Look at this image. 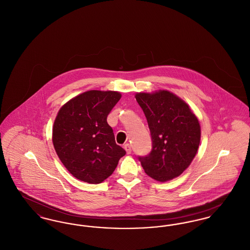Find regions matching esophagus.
<instances>
[{"label": "esophagus", "mask_w": 250, "mask_h": 250, "mask_svg": "<svg viewBox=\"0 0 250 250\" xmlns=\"http://www.w3.org/2000/svg\"><path fill=\"white\" fill-rule=\"evenodd\" d=\"M124 148H125V150L126 151V153L129 155L131 154V146L129 143H126L125 146H124Z\"/></svg>", "instance_id": "34e87169"}]
</instances>
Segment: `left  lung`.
Here are the masks:
<instances>
[{"label":"left lung","mask_w":250,"mask_h":250,"mask_svg":"<svg viewBox=\"0 0 250 250\" xmlns=\"http://www.w3.org/2000/svg\"><path fill=\"white\" fill-rule=\"evenodd\" d=\"M152 137V151L139 156L144 171L159 182L178 177L190 165L201 142V125L189 106L177 95L159 90L138 93Z\"/></svg>","instance_id":"8db88e82"}]
</instances>
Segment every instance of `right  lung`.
<instances>
[{
    "mask_svg": "<svg viewBox=\"0 0 250 250\" xmlns=\"http://www.w3.org/2000/svg\"><path fill=\"white\" fill-rule=\"evenodd\" d=\"M122 95L87 91L60 108L52 143L60 160L75 178L100 184L110 176L125 151L115 143L107 117Z\"/></svg>",
    "mask_w": 250,
    "mask_h": 250,
    "instance_id": "1",
    "label": "right lung"
}]
</instances>
